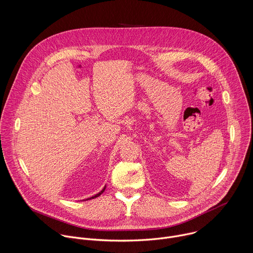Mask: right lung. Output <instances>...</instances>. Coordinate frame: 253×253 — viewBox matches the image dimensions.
I'll return each mask as SVG.
<instances>
[{
    "label": "right lung",
    "instance_id": "add662e5",
    "mask_svg": "<svg viewBox=\"0 0 253 253\" xmlns=\"http://www.w3.org/2000/svg\"><path fill=\"white\" fill-rule=\"evenodd\" d=\"M105 189H106V186H105V187H104V188H103V189H102V190H101V191H100L98 194H96V195H94V196H92L91 198H88V199H86V200H91V199H95V198L99 197L101 194H103V192L105 191Z\"/></svg>",
    "mask_w": 253,
    "mask_h": 253
}]
</instances>
